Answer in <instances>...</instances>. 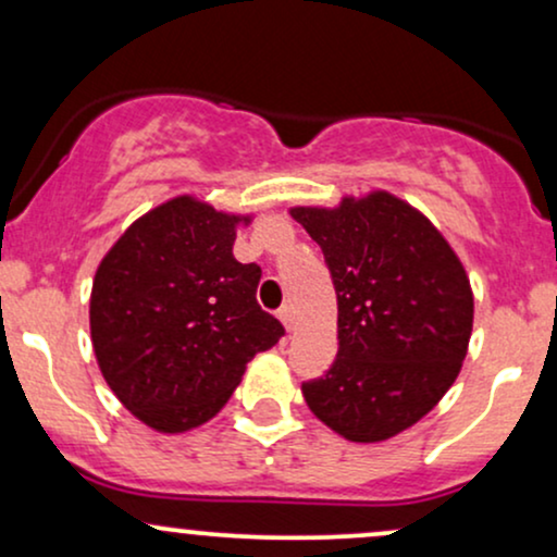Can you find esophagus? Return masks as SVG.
<instances>
[{
    "label": "esophagus",
    "instance_id": "34e87169",
    "mask_svg": "<svg viewBox=\"0 0 557 557\" xmlns=\"http://www.w3.org/2000/svg\"><path fill=\"white\" fill-rule=\"evenodd\" d=\"M277 317H280V322L285 324V330H293V322H296V319H293V306H283V309L277 311Z\"/></svg>",
    "mask_w": 557,
    "mask_h": 557
}]
</instances>
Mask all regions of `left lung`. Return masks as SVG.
<instances>
[{"label":"left lung","instance_id":"8db88e82","mask_svg":"<svg viewBox=\"0 0 557 557\" xmlns=\"http://www.w3.org/2000/svg\"><path fill=\"white\" fill-rule=\"evenodd\" d=\"M322 248L337 293V356L300 387L311 413L350 443H385L443 400L474 327L463 261L413 203L389 190L335 207H290Z\"/></svg>","mask_w":557,"mask_h":557}]
</instances>
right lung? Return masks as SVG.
Wrapping results in <instances>:
<instances>
[{
	"label": "right lung",
	"mask_w": 557,
	"mask_h": 557,
	"mask_svg": "<svg viewBox=\"0 0 557 557\" xmlns=\"http://www.w3.org/2000/svg\"><path fill=\"white\" fill-rule=\"evenodd\" d=\"M251 222L181 194L140 214L96 267V363L154 432L183 434L214 419L248 361L283 337L257 304L261 270L233 257L238 227Z\"/></svg>",
	"instance_id": "right-lung-1"
}]
</instances>
